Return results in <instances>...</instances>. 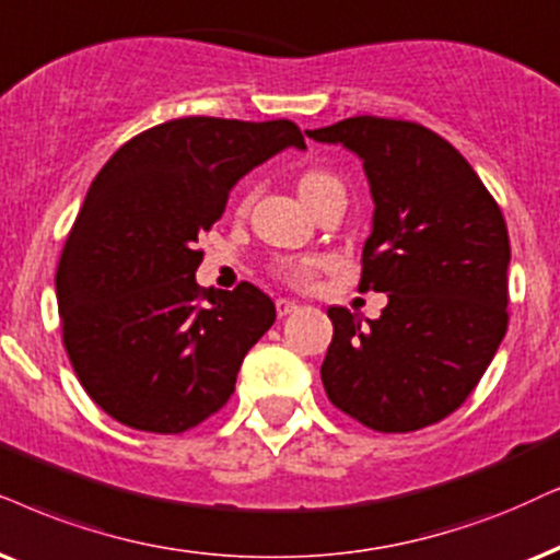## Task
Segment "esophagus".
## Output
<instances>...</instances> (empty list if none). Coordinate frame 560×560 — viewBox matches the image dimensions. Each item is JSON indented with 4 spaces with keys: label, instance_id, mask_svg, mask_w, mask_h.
<instances>
[{
    "label": "esophagus",
    "instance_id": "esophagus-1",
    "mask_svg": "<svg viewBox=\"0 0 560 560\" xmlns=\"http://www.w3.org/2000/svg\"><path fill=\"white\" fill-rule=\"evenodd\" d=\"M296 307H300V304L292 302V300H284V296H281V300H276V315H279V317L294 313Z\"/></svg>",
    "mask_w": 560,
    "mask_h": 560
}]
</instances>
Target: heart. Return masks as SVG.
Masks as SVG:
<instances>
[{"label": "heart", "instance_id": "1", "mask_svg": "<svg viewBox=\"0 0 560 560\" xmlns=\"http://www.w3.org/2000/svg\"><path fill=\"white\" fill-rule=\"evenodd\" d=\"M332 178L328 173H323V170H307V173L300 178V194L304 201H310L317 190H320L325 183H330ZM317 268H320V260L317 258H292V260H284V264L276 266V271L284 281L294 287H307L310 281L317 276Z\"/></svg>", "mask_w": 560, "mask_h": 560}]
</instances>
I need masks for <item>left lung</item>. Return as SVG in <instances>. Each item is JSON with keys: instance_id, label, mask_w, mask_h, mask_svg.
<instances>
[{"instance_id": "1", "label": "left lung", "mask_w": 560, "mask_h": 560, "mask_svg": "<svg viewBox=\"0 0 560 560\" xmlns=\"http://www.w3.org/2000/svg\"><path fill=\"white\" fill-rule=\"evenodd\" d=\"M307 137L364 160L374 224L359 287L387 292L377 320L328 310V400L382 434L439 423L476 390L506 332L504 214L470 162L421 124L353 116Z\"/></svg>"}]
</instances>
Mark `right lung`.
I'll return each instance as SVG.
<instances>
[{
	"label": "right lung",
	"instance_id": "add662e5",
	"mask_svg": "<svg viewBox=\"0 0 560 560\" xmlns=\"http://www.w3.org/2000/svg\"><path fill=\"white\" fill-rule=\"evenodd\" d=\"M300 126L188 116L118 147L95 175L56 268L61 341L84 393L110 419L183 434L228 406L245 353L276 320L268 296L196 284L198 237L230 190Z\"/></svg>",
	"mask_w": 560,
	"mask_h": 560
}]
</instances>
